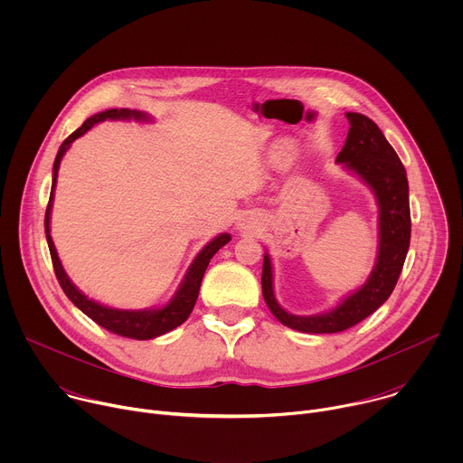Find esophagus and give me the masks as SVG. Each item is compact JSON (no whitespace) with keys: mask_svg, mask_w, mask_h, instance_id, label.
Returning <instances> with one entry per match:
<instances>
[{"mask_svg":"<svg viewBox=\"0 0 463 463\" xmlns=\"http://www.w3.org/2000/svg\"><path fill=\"white\" fill-rule=\"evenodd\" d=\"M250 225H252V223H250V220H247V218H243V220L240 222V229H245V231H247V229H250Z\"/></svg>","mask_w":463,"mask_h":463,"instance_id":"esophagus-1","label":"esophagus"}]
</instances>
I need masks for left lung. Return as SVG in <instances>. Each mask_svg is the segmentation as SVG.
I'll return each instance as SVG.
<instances>
[{
  "label": "left lung",
  "instance_id": "left-lung-1",
  "mask_svg": "<svg viewBox=\"0 0 463 463\" xmlns=\"http://www.w3.org/2000/svg\"><path fill=\"white\" fill-rule=\"evenodd\" d=\"M346 118L350 129L337 163L368 184L375 195L379 207L377 258L366 282L337 306L317 315H293L277 302L273 263L266 252L261 269L263 300L284 326L304 334L345 332L372 315L398 284L411 245L409 181L403 163L372 118L361 113H346Z\"/></svg>",
  "mask_w": 463,
  "mask_h": 463
}]
</instances>
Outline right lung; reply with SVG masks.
<instances>
[{
  "label": "right lung",
  "mask_w": 463,
  "mask_h": 463,
  "mask_svg": "<svg viewBox=\"0 0 463 463\" xmlns=\"http://www.w3.org/2000/svg\"><path fill=\"white\" fill-rule=\"evenodd\" d=\"M137 120V122H152V117L148 113L137 111V109H106L100 111L93 117H90L79 129H75L73 134L65 139L56 154L54 165H52V184H51V195H49V203H47V211H45V238H47V245H49V252H51V260H52V268L56 273V279L60 282V288L63 289V293L68 295V298L82 311L86 313L91 320H95L99 326L106 327L108 332L122 335V337H129V339H137V341H148V339H156L159 335H165L168 332H172L174 327L181 326L188 315L194 309V304L197 300V293H200V286L203 280V275L207 271V266L211 258L225 245L231 241V234L223 232L218 234L216 238H213L197 256L192 260L188 271L184 273L177 291L174 293V297L161 307H150V309H115V307H108L104 304H99L93 298H88L68 277V273L63 271L61 261L58 258L56 247L52 243L51 238V211H52V200H54V186H56V177H58V168H60V161L63 157V154L70 150L71 143L79 137H82L88 129H91L95 124L104 122V120Z\"/></svg>",
  "instance_id": "1"
}]
</instances>
